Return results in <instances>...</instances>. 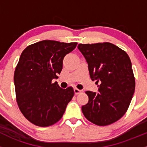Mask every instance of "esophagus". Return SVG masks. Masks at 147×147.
<instances>
[{"label":"esophagus","mask_w":147,"mask_h":147,"mask_svg":"<svg viewBox=\"0 0 147 147\" xmlns=\"http://www.w3.org/2000/svg\"><path fill=\"white\" fill-rule=\"evenodd\" d=\"M74 91H75V95H78V94H80V93H81V92H83V90H79V89H78V88H75V89H74Z\"/></svg>","instance_id":"34e87169"}]
</instances>
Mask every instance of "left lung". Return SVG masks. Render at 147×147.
<instances>
[{
	"label": "left lung",
	"instance_id": "obj_1",
	"mask_svg": "<svg viewBox=\"0 0 147 147\" xmlns=\"http://www.w3.org/2000/svg\"><path fill=\"white\" fill-rule=\"evenodd\" d=\"M90 76L96 80L98 92L86 91L88 103L82 111L89 121L107 126L117 121L127 111L135 90L131 59L125 51L109 42L80 44Z\"/></svg>",
	"mask_w": 147,
	"mask_h": 147
}]
</instances>
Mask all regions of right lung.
<instances>
[{
    "mask_svg": "<svg viewBox=\"0 0 147 147\" xmlns=\"http://www.w3.org/2000/svg\"><path fill=\"white\" fill-rule=\"evenodd\" d=\"M77 42L43 40L27 47L14 72L16 102L24 117L41 127L52 126L63 116L74 96L72 87L62 89L57 78L63 59L76 47Z\"/></svg>",
    "mask_w": 147,
    "mask_h": 147,
    "instance_id": "obj_1",
    "label": "right lung"
}]
</instances>
